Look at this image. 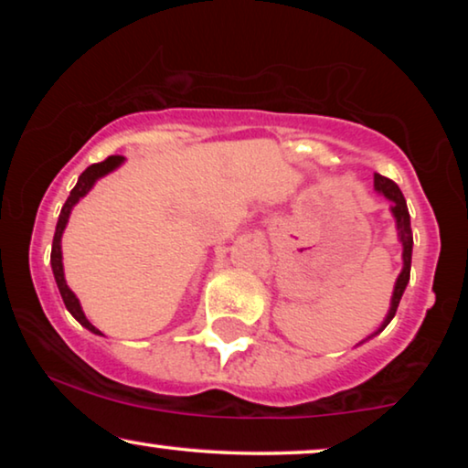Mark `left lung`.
Segmentation results:
<instances>
[{
	"label": "left lung",
	"mask_w": 468,
	"mask_h": 468,
	"mask_svg": "<svg viewBox=\"0 0 468 468\" xmlns=\"http://www.w3.org/2000/svg\"><path fill=\"white\" fill-rule=\"evenodd\" d=\"M375 191L377 194H381L386 200H389V213H392L394 221H396V232H399V240L402 245V271L399 274V279H396L394 283V292H392V300H389V309H388V315L383 319L379 328H377L373 335L364 338L357 345L370 341V338L379 335L383 332V328L392 322V317L396 315V309H399V303L402 298V293H405V287L409 283V274H411V253H413V232H411V217H409V208H407V202H405V196H402V191L399 189V185L394 181H389V178L381 176V175H375Z\"/></svg>",
	"instance_id": "1"
}]
</instances>
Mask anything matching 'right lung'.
<instances>
[{
    "mask_svg": "<svg viewBox=\"0 0 468 468\" xmlns=\"http://www.w3.org/2000/svg\"><path fill=\"white\" fill-rule=\"evenodd\" d=\"M123 162H125L123 155H112V157L104 159V162L89 165V168L82 172V175L79 176V183L74 185V189L69 191L66 204H63V208L59 213V221H57V228H55V236H53V251H50V266H53V274H55L57 287H59L63 304H66V309L72 313V317L82 325V328H87L89 332H93V335H100V336H101V332L95 328V325L85 317V313H82V306H80V300L76 298V293L69 290L68 283H66V274H63L61 236H63V232H66L69 215H72V208L76 207V204H79L82 197H85L89 191L93 189V185L98 183L101 176L111 175V172L117 170Z\"/></svg>",
    "mask_w": 468,
    "mask_h": 468,
    "instance_id": "1",
    "label": "right lung"
}]
</instances>
